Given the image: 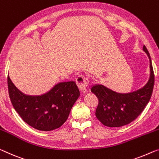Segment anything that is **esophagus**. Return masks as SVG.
<instances>
[{"label": "esophagus", "instance_id": "esophagus-1", "mask_svg": "<svg viewBox=\"0 0 159 159\" xmlns=\"http://www.w3.org/2000/svg\"><path fill=\"white\" fill-rule=\"evenodd\" d=\"M76 83L77 87L82 93H86L87 88L89 87V80L84 76H79L76 78Z\"/></svg>", "mask_w": 159, "mask_h": 159}]
</instances>
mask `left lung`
<instances>
[{
  "label": "left lung",
  "instance_id": "obj_1",
  "mask_svg": "<svg viewBox=\"0 0 159 159\" xmlns=\"http://www.w3.org/2000/svg\"><path fill=\"white\" fill-rule=\"evenodd\" d=\"M143 50L150 60V77L141 89L126 94L117 93L102 84H95L91 92L99 100L96 109L97 118L104 126L120 127L126 125L140 115L148 103L154 86V73L149 52L146 46Z\"/></svg>",
  "mask_w": 159,
  "mask_h": 159
}]
</instances>
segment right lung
I'll use <instances>...</instances> for the list:
<instances>
[{"mask_svg":"<svg viewBox=\"0 0 159 159\" xmlns=\"http://www.w3.org/2000/svg\"><path fill=\"white\" fill-rule=\"evenodd\" d=\"M9 97L22 119L40 131H52L67 120L75 102L80 97L76 83L61 82L41 96H29L17 89L8 76Z\"/></svg>","mask_w":159,"mask_h":159,"instance_id":"right-lung-1","label":"right lung"}]
</instances>
